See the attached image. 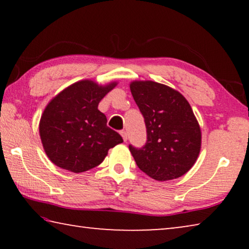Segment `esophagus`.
<instances>
[{"instance_id":"esophagus-1","label":"esophagus","mask_w":249,"mask_h":249,"mask_svg":"<svg viewBox=\"0 0 249 249\" xmlns=\"http://www.w3.org/2000/svg\"><path fill=\"white\" fill-rule=\"evenodd\" d=\"M121 136L123 137V141H124V142L127 141V133H126L125 130H122V132H121Z\"/></svg>"}]
</instances>
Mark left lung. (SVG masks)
I'll return each mask as SVG.
<instances>
[{
  "label": "left lung",
  "mask_w": 249,
  "mask_h": 249,
  "mask_svg": "<svg viewBox=\"0 0 249 249\" xmlns=\"http://www.w3.org/2000/svg\"><path fill=\"white\" fill-rule=\"evenodd\" d=\"M145 119L147 142L129 145L138 168L157 181L177 179L191 169L201 150L202 134L187 99L172 88L150 80L129 84Z\"/></svg>",
  "instance_id": "8db88e82"
}]
</instances>
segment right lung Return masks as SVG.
Returning a JSON list of instances; mask_svg holds the SVG:
<instances>
[{
	"mask_svg": "<svg viewBox=\"0 0 249 249\" xmlns=\"http://www.w3.org/2000/svg\"><path fill=\"white\" fill-rule=\"evenodd\" d=\"M117 82L99 84L81 80L53 96L39 121L44 150L57 167L74 174L99 166L109 148L123 142L107 125L99 103Z\"/></svg>",
	"mask_w": 249,
	"mask_h": 249,
	"instance_id": "add662e5",
	"label": "right lung"
}]
</instances>
